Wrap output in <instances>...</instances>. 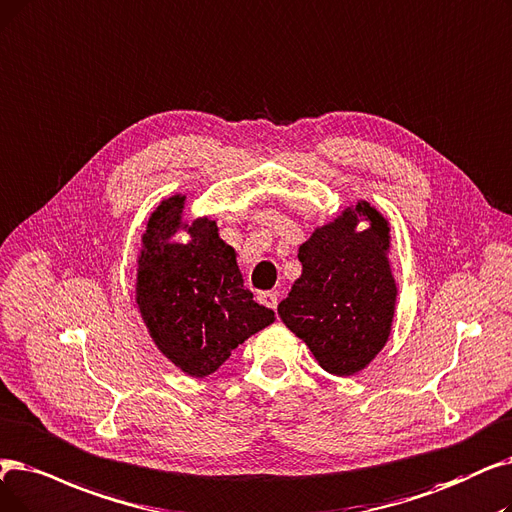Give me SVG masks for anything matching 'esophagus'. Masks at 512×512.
<instances>
[{"instance_id":"1","label":"esophagus","mask_w":512,"mask_h":512,"mask_svg":"<svg viewBox=\"0 0 512 512\" xmlns=\"http://www.w3.org/2000/svg\"><path fill=\"white\" fill-rule=\"evenodd\" d=\"M259 303L276 311V307H278V295H276V293H261V295H259Z\"/></svg>"}]
</instances>
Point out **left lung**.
<instances>
[{"mask_svg":"<svg viewBox=\"0 0 512 512\" xmlns=\"http://www.w3.org/2000/svg\"><path fill=\"white\" fill-rule=\"evenodd\" d=\"M362 220L366 231L357 230ZM389 249V219L368 201L345 207L299 247L303 270L278 316L330 374H358L389 341L397 301Z\"/></svg>","mask_w":512,"mask_h":512,"instance_id":"left-lung-1","label":"left lung"}]
</instances>
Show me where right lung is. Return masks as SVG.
I'll use <instances>...</instances> for the list:
<instances>
[{
    "label": "right lung",
    "instance_id": "add662e5",
    "mask_svg": "<svg viewBox=\"0 0 512 512\" xmlns=\"http://www.w3.org/2000/svg\"><path fill=\"white\" fill-rule=\"evenodd\" d=\"M186 196L173 194L146 221L138 255L136 303L148 335L184 374L203 379L224 364L274 311L253 301L236 263V251L219 238L211 217L184 221ZM180 229L188 243H175Z\"/></svg>",
    "mask_w": 512,
    "mask_h": 512
}]
</instances>
